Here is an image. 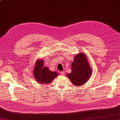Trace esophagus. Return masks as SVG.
Returning a JSON list of instances; mask_svg holds the SVG:
<instances>
[{
    "label": "esophagus",
    "instance_id": "34e87169",
    "mask_svg": "<svg viewBox=\"0 0 120 120\" xmlns=\"http://www.w3.org/2000/svg\"><path fill=\"white\" fill-rule=\"evenodd\" d=\"M60 73H61V74L62 75H64V74H65V73H64V72H63V71L60 72Z\"/></svg>",
    "mask_w": 120,
    "mask_h": 120
}]
</instances>
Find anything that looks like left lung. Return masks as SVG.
<instances>
[{
	"instance_id": "1",
	"label": "left lung",
	"mask_w": 120,
	"mask_h": 120,
	"mask_svg": "<svg viewBox=\"0 0 120 120\" xmlns=\"http://www.w3.org/2000/svg\"><path fill=\"white\" fill-rule=\"evenodd\" d=\"M71 70V73H68L67 76L74 85L82 86L88 80L92 70L85 54L81 52L75 55Z\"/></svg>"
}]
</instances>
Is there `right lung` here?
I'll return each instance as SVG.
<instances>
[{"label":"right lung","instance_id":"right-lung-1","mask_svg":"<svg viewBox=\"0 0 120 120\" xmlns=\"http://www.w3.org/2000/svg\"><path fill=\"white\" fill-rule=\"evenodd\" d=\"M44 61L38 59L35 62L34 76L36 80L41 84H49L58 75L57 73L50 71L47 67H44Z\"/></svg>","mask_w":120,"mask_h":120}]
</instances>
